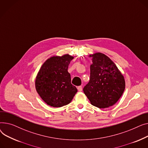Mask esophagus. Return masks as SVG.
Wrapping results in <instances>:
<instances>
[{
	"label": "esophagus",
	"instance_id": "esophagus-1",
	"mask_svg": "<svg viewBox=\"0 0 148 148\" xmlns=\"http://www.w3.org/2000/svg\"><path fill=\"white\" fill-rule=\"evenodd\" d=\"M77 90L79 91H82V86H77Z\"/></svg>",
	"mask_w": 148,
	"mask_h": 148
}]
</instances>
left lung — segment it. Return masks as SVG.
Returning a JSON list of instances; mask_svg holds the SVG:
<instances>
[{"mask_svg":"<svg viewBox=\"0 0 148 148\" xmlns=\"http://www.w3.org/2000/svg\"><path fill=\"white\" fill-rule=\"evenodd\" d=\"M90 80L83 89L91 105L99 108L112 106L123 95L125 82L115 64L105 54H90Z\"/></svg>","mask_w":148,"mask_h":148,"instance_id":"1","label":"left lung"}]
</instances>
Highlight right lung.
Wrapping results in <instances>:
<instances>
[{"label":"right lung","mask_w":148,"mask_h":148,"mask_svg":"<svg viewBox=\"0 0 148 148\" xmlns=\"http://www.w3.org/2000/svg\"><path fill=\"white\" fill-rule=\"evenodd\" d=\"M73 58L69 54L51 57L39 69L36 77L35 87L41 99L48 105L54 108L67 105L77 92L67 71Z\"/></svg>","instance_id":"add662e5"}]
</instances>
